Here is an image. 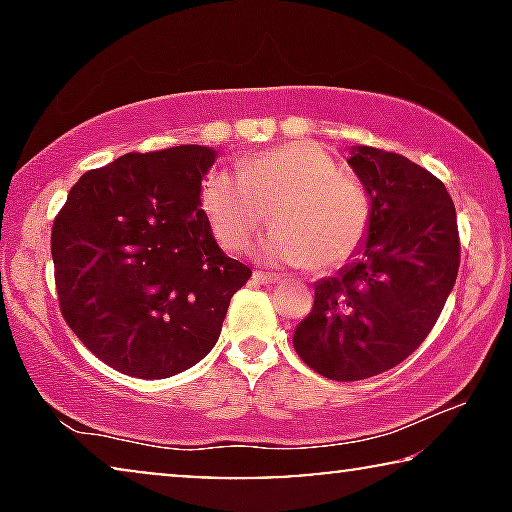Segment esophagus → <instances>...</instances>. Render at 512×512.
<instances>
[{"instance_id": "1", "label": "esophagus", "mask_w": 512, "mask_h": 512, "mask_svg": "<svg viewBox=\"0 0 512 512\" xmlns=\"http://www.w3.org/2000/svg\"><path fill=\"white\" fill-rule=\"evenodd\" d=\"M254 282H256V284H265V286H270V284L282 282V275H272V272L256 270V272H254Z\"/></svg>"}]
</instances>
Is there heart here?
<instances>
[{
  "mask_svg": "<svg viewBox=\"0 0 512 512\" xmlns=\"http://www.w3.org/2000/svg\"><path fill=\"white\" fill-rule=\"evenodd\" d=\"M200 209L223 249L240 251L263 221L256 244L265 263L335 270L368 240L373 205L359 181L312 142H289L237 160V172L212 170L200 186Z\"/></svg>",
  "mask_w": 512,
  "mask_h": 512,
  "instance_id": "obj_1",
  "label": "heart"
}]
</instances>
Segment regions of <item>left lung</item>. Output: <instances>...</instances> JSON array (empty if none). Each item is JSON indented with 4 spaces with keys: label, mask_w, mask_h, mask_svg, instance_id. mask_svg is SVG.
<instances>
[{
    "label": "left lung",
    "mask_w": 512,
    "mask_h": 512,
    "mask_svg": "<svg viewBox=\"0 0 512 512\" xmlns=\"http://www.w3.org/2000/svg\"><path fill=\"white\" fill-rule=\"evenodd\" d=\"M373 205L368 240L314 284L293 347L314 373L366 380L398 366L431 333L459 272V230L445 184L401 153L354 146L347 160Z\"/></svg>",
    "instance_id": "left-lung-1"
}]
</instances>
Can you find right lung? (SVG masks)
Masks as SVG:
<instances>
[{
    "label": "right lung",
    "mask_w": 512,
    "mask_h": 512,
    "mask_svg": "<svg viewBox=\"0 0 512 512\" xmlns=\"http://www.w3.org/2000/svg\"><path fill=\"white\" fill-rule=\"evenodd\" d=\"M216 151L125 153L76 181L51 233L60 312L97 359L163 380L205 359L251 270L200 209Z\"/></svg>",
    "instance_id": "right-lung-1"
}]
</instances>
